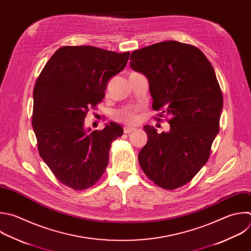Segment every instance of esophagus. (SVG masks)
Instances as JSON below:
<instances>
[{"label":"esophagus","instance_id":"1","mask_svg":"<svg viewBox=\"0 0 251 251\" xmlns=\"http://www.w3.org/2000/svg\"><path fill=\"white\" fill-rule=\"evenodd\" d=\"M134 131H136V129L133 128V127H129V126L124 127V133H126V134H129V133L134 132Z\"/></svg>","mask_w":251,"mask_h":251}]
</instances>
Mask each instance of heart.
Listing matches in <instances>:
<instances>
[{
	"mask_svg": "<svg viewBox=\"0 0 251 251\" xmlns=\"http://www.w3.org/2000/svg\"><path fill=\"white\" fill-rule=\"evenodd\" d=\"M114 117L117 121L126 123V124H134L138 121L137 110L131 107H125L117 110L114 113Z\"/></svg>",
	"mask_w": 251,
	"mask_h": 251,
	"instance_id": "1",
	"label": "heart"
}]
</instances>
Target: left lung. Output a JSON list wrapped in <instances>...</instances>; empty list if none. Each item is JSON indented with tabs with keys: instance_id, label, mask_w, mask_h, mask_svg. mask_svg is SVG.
<instances>
[{
	"instance_id": "1",
	"label": "left lung",
	"mask_w": 251,
	"mask_h": 251,
	"mask_svg": "<svg viewBox=\"0 0 251 251\" xmlns=\"http://www.w3.org/2000/svg\"><path fill=\"white\" fill-rule=\"evenodd\" d=\"M130 67L149 79L153 110L172 115L169 132L144 127L141 168L164 189L185 185L209 159L220 129L223 95L214 68L200 49L174 40L132 52Z\"/></svg>"
}]
</instances>
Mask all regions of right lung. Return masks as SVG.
<instances>
[{"mask_svg":"<svg viewBox=\"0 0 251 251\" xmlns=\"http://www.w3.org/2000/svg\"><path fill=\"white\" fill-rule=\"evenodd\" d=\"M130 52L95 46L59 48L41 71L33 90L32 127L40 156L56 178L74 190L93 186L103 175L111 143L123 128H85L91 106L104 98L108 79L126 66Z\"/></svg>","mask_w":251,"mask_h":251,"instance_id":"obj_1","label":"right lung"}]
</instances>
